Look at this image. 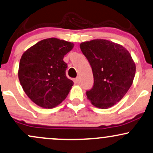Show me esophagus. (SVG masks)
Wrapping results in <instances>:
<instances>
[{"mask_svg": "<svg viewBox=\"0 0 153 153\" xmlns=\"http://www.w3.org/2000/svg\"><path fill=\"white\" fill-rule=\"evenodd\" d=\"M75 82L76 83H80V78H79V77H77L76 78H75Z\"/></svg>", "mask_w": 153, "mask_h": 153, "instance_id": "34e87169", "label": "esophagus"}]
</instances>
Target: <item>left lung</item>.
Returning a JSON list of instances; mask_svg holds the SVG:
<instances>
[{
    "label": "left lung",
    "mask_w": 153,
    "mask_h": 153,
    "mask_svg": "<svg viewBox=\"0 0 153 153\" xmlns=\"http://www.w3.org/2000/svg\"><path fill=\"white\" fill-rule=\"evenodd\" d=\"M80 48L94 75V85L86 91L87 98L98 108L112 107L133 83L136 65L130 53L121 45L104 39L83 42Z\"/></svg>",
    "instance_id": "left-lung-1"
}]
</instances>
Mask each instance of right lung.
<instances>
[{"label": "right lung", "mask_w": 153, "mask_h": 153, "mask_svg": "<svg viewBox=\"0 0 153 153\" xmlns=\"http://www.w3.org/2000/svg\"><path fill=\"white\" fill-rule=\"evenodd\" d=\"M70 42L51 38L30 47L22 56L18 76L27 96L38 106L55 107L68 97L73 81L67 78L65 54L73 49Z\"/></svg>", "instance_id": "right-lung-1"}]
</instances>
